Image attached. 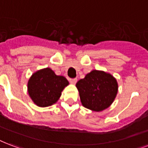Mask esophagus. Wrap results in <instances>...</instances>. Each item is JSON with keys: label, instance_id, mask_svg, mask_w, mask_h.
Returning a JSON list of instances; mask_svg holds the SVG:
<instances>
[{"label": "esophagus", "instance_id": "1", "mask_svg": "<svg viewBox=\"0 0 148 148\" xmlns=\"http://www.w3.org/2000/svg\"><path fill=\"white\" fill-rule=\"evenodd\" d=\"M69 81H70V83H72V84H75V83H76V82H77V79L76 78L70 79Z\"/></svg>", "mask_w": 148, "mask_h": 148}]
</instances>
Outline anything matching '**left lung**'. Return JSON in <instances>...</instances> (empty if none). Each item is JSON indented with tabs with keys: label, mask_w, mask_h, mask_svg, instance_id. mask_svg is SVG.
Here are the masks:
<instances>
[{
	"label": "left lung",
	"mask_w": 148,
	"mask_h": 148,
	"mask_svg": "<svg viewBox=\"0 0 148 148\" xmlns=\"http://www.w3.org/2000/svg\"><path fill=\"white\" fill-rule=\"evenodd\" d=\"M75 86L83 106L94 112H101L108 108L118 93L115 78L104 71H91L79 80Z\"/></svg>",
	"instance_id": "1"
}]
</instances>
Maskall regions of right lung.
Listing matches in <instances>:
<instances>
[{
    "instance_id": "obj_1",
    "label": "right lung",
    "mask_w": 148,
    "mask_h": 148,
    "mask_svg": "<svg viewBox=\"0 0 148 148\" xmlns=\"http://www.w3.org/2000/svg\"><path fill=\"white\" fill-rule=\"evenodd\" d=\"M69 81L50 68L34 73L28 81V93L39 107H48L58 101Z\"/></svg>"
}]
</instances>
